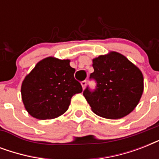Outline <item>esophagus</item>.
Returning <instances> with one entry per match:
<instances>
[{
    "instance_id": "34e87169",
    "label": "esophagus",
    "mask_w": 159,
    "mask_h": 159,
    "mask_svg": "<svg viewBox=\"0 0 159 159\" xmlns=\"http://www.w3.org/2000/svg\"><path fill=\"white\" fill-rule=\"evenodd\" d=\"M81 85H82V89L84 90L85 87H86V86H87V81H82V82H81Z\"/></svg>"
}]
</instances>
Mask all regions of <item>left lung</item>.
<instances>
[{
	"mask_svg": "<svg viewBox=\"0 0 159 159\" xmlns=\"http://www.w3.org/2000/svg\"><path fill=\"white\" fill-rule=\"evenodd\" d=\"M94 72L90 77L97 88L88 87L83 96L96 115L106 119H120L132 112L143 92V77L137 66L120 53L111 51L92 59Z\"/></svg>",
	"mask_w": 159,
	"mask_h": 159,
	"instance_id": "left-lung-1",
	"label": "left lung"
}]
</instances>
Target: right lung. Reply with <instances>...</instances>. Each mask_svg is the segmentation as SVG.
Segmentation results:
<instances>
[{"instance_id": "add662e5", "label": "right lung", "mask_w": 159, "mask_h": 159, "mask_svg": "<svg viewBox=\"0 0 159 159\" xmlns=\"http://www.w3.org/2000/svg\"><path fill=\"white\" fill-rule=\"evenodd\" d=\"M74 72L69 59L48 57L39 61L21 85L22 102L28 113L39 120H51L64 114L72 96L82 92Z\"/></svg>"}]
</instances>
